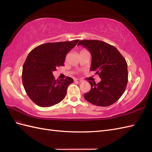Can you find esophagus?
<instances>
[{"label":"esophagus","instance_id":"esophagus-1","mask_svg":"<svg viewBox=\"0 0 152 152\" xmlns=\"http://www.w3.org/2000/svg\"><path fill=\"white\" fill-rule=\"evenodd\" d=\"M74 81H75V82H78V83H80V82H82V80L79 79H75L74 80Z\"/></svg>","mask_w":152,"mask_h":152}]
</instances>
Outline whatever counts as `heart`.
I'll return each instance as SVG.
<instances>
[{"instance_id": "1", "label": "heart", "mask_w": 152, "mask_h": 152, "mask_svg": "<svg viewBox=\"0 0 152 152\" xmlns=\"http://www.w3.org/2000/svg\"><path fill=\"white\" fill-rule=\"evenodd\" d=\"M84 50H81V52H82V51H84Z\"/></svg>"}]
</instances>
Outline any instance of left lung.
<instances>
[{
    "label": "left lung",
    "instance_id": "left-lung-1",
    "mask_svg": "<svg viewBox=\"0 0 152 152\" xmlns=\"http://www.w3.org/2000/svg\"><path fill=\"white\" fill-rule=\"evenodd\" d=\"M78 45L87 48L92 56L91 71L101 78L98 84L89 81L91 90L85 99L93 104L108 107L124 94L128 82L127 64L116 48L98 40H80Z\"/></svg>",
    "mask_w": 152,
    "mask_h": 152
}]
</instances>
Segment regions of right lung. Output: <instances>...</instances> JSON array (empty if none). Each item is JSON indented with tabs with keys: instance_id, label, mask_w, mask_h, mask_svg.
Returning <instances> with one entry per match:
<instances>
[{
	"instance_id": "1",
	"label": "right lung",
	"mask_w": 152,
	"mask_h": 152,
	"mask_svg": "<svg viewBox=\"0 0 152 152\" xmlns=\"http://www.w3.org/2000/svg\"><path fill=\"white\" fill-rule=\"evenodd\" d=\"M79 41L45 43L28 54L23 66L22 81L27 95L37 105L52 107L65 98L73 80L70 77L56 80L53 72L64 65L66 54Z\"/></svg>"
}]
</instances>
